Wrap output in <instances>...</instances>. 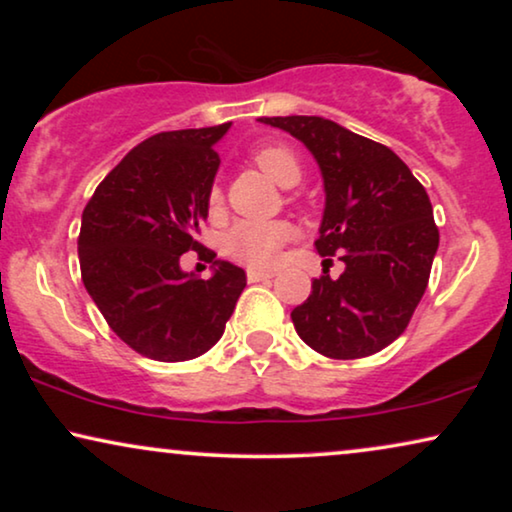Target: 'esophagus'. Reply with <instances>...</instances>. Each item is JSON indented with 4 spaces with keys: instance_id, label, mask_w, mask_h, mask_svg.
<instances>
[{
    "instance_id": "obj_1",
    "label": "esophagus",
    "mask_w": 512,
    "mask_h": 512,
    "mask_svg": "<svg viewBox=\"0 0 512 512\" xmlns=\"http://www.w3.org/2000/svg\"><path fill=\"white\" fill-rule=\"evenodd\" d=\"M272 275H275V272H270V270H247V279L251 284L263 282V279H270Z\"/></svg>"
}]
</instances>
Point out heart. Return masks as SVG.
<instances>
[{
	"label": "heart",
	"mask_w": 512,
	"mask_h": 512,
	"mask_svg": "<svg viewBox=\"0 0 512 512\" xmlns=\"http://www.w3.org/2000/svg\"><path fill=\"white\" fill-rule=\"evenodd\" d=\"M256 167L268 174L279 186H296L303 179V165L289 146L265 144L251 153ZM221 188L212 186L209 191V207H219ZM291 237L289 223L284 221H240L223 235V254L235 261L247 263L251 268H270L277 261L279 251Z\"/></svg>",
	"instance_id": "obj_1"
}]
</instances>
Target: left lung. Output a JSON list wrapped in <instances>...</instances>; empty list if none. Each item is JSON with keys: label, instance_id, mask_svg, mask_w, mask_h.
<instances>
[{"label": "left lung", "instance_id": "8db88e82", "mask_svg": "<svg viewBox=\"0 0 512 512\" xmlns=\"http://www.w3.org/2000/svg\"><path fill=\"white\" fill-rule=\"evenodd\" d=\"M300 139L324 174L326 209L314 247L345 272L328 270L291 312L293 326L328 359H363L391 345L429 284L438 226L424 186L389 146L319 116H261ZM331 261V258H328Z\"/></svg>", "mask_w": 512, "mask_h": 512}]
</instances>
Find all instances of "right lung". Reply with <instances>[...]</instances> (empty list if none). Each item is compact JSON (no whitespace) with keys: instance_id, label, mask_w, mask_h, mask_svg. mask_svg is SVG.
<instances>
[{"instance_id":"add662e5","label":"right lung","mask_w":512,"mask_h":512,"mask_svg":"<svg viewBox=\"0 0 512 512\" xmlns=\"http://www.w3.org/2000/svg\"><path fill=\"white\" fill-rule=\"evenodd\" d=\"M230 123L158 132L137 144L95 188L79 233L81 279L111 331L153 361H188L223 335L247 275L216 261L198 279L179 268L198 242L219 170L214 144Z\"/></svg>"}]
</instances>
